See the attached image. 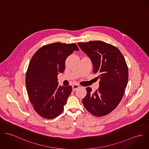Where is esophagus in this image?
Wrapping results in <instances>:
<instances>
[{
	"label": "esophagus",
	"mask_w": 149,
	"mask_h": 149,
	"mask_svg": "<svg viewBox=\"0 0 149 149\" xmlns=\"http://www.w3.org/2000/svg\"><path fill=\"white\" fill-rule=\"evenodd\" d=\"M72 90L73 91H75L76 90H77L78 88H80V86H78V84H74L72 86Z\"/></svg>",
	"instance_id": "1"
}]
</instances>
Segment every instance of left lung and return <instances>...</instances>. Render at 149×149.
<instances>
[{
	"instance_id": "left-lung-1",
	"label": "left lung",
	"mask_w": 149,
	"mask_h": 149,
	"mask_svg": "<svg viewBox=\"0 0 149 149\" xmlns=\"http://www.w3.org/2000/svg\"><path fill=\"white\" fill-rule=\"evenodd\" d=\"M80 49L91 59L93 71L99 74V87H90L82 103L92 115L102 117L112 112L121 102L128 81V68L120 50L102 41L79 42Z\"/></svg>"
}]
</instances>
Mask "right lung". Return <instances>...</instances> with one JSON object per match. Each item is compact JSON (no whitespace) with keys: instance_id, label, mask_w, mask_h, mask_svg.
<instances>
[{"instance_id":"right-lung-1","label":"right lung","mask_w":149,"mask_h":149,"mask_svg":"<svg viewBox=\"0 0 149 149\" xmlns=\"http://www.w3.org/2000/svg\"><path fill=\"white\" fill-rule=\"evenodd\" d=\"M75 50H79L75 44H50L37 50L31 59L26 91L34 111L45 118H54L64 109L72 87L59 86L57 75L64 71L66 58Z\"/></svg>"}]
</instances>
